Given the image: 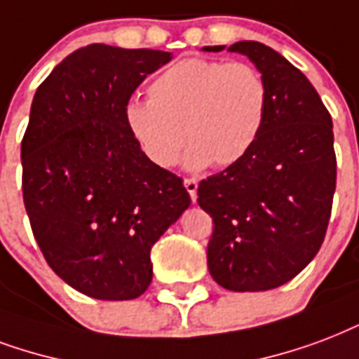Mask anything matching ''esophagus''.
Masks as SVG:
<instances>
[{
    "instance_id": "34e87169",
    "label": "esophagus",
    "mask_w": 359,
    "mask_h": 359,
    "mask_svg": "<svg viewBox=\"0 0 359 359\" xmlns=\"http://www.w3.org/2000/svg\"><path fill=\"white\" fill-rule=\"evenodd\" d=\"M184 188H186V191L190 194L191 201L196 203V199H198V180H196V179H184Z\"/></svg>"
}]
</instances>
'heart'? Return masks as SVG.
<instances>
[{"label":"heart","mask_w":359,"mask_h":359,"mask_svg":"<svg viewBox=\"0 0 359 359\" xmlns=\"http://www.w3.org/2000/svg\"><path fill=\"white\" fill-rule=\"evenodd\" d=\"M150 100H131L124 122L158 168H171L186 141L191 171L229 168L243 160L264 130L269 92L254 65L220 60H180L149 86ZM185 131L182 132V130Z\"/></svg>","instance_id":"heart-1"}]
</instances>
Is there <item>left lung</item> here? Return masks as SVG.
Listing matches in <instances>:
<instances>
[{
	"label": "left lung",
	"mask_w": 359,
	"mask_h": 359,
	"mask_svg": "<svg viewBox=\"0 0 359 359\" xmlns=\"http://www.w3.org/2000/svg\"><path fill=\"white\" fill-rule=\"evenodd\" d=\"M228 50L264 75L269 105L250 152L198 186L215 224L207 264L222 288L265 292L292 280L322 246L337 179L333 124L307 76L277 50L258 41Z\"/></svg>",
	"instance_id": "8db88e82"
}]
</instances>
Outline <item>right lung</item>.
Here are the masks:
<instances>
[{
  "label": "right lung",
  "instance_id": "1",
  "mask_svg": "<svg viewBox=\"0 0 359 359\" xmlns=\"http://www.w3.org/2000/svg\"><path fill=\"white\" fill-rule=\"evenodd\" d=\"M171 52L82 46L41 82L22 139V194L46 264L76 292L135 299L150 248L190 207L182 179L147 158L124 107Z\"/></svg>",
  "mask_w": 359,
  "mask_h": 359
}]
</instances>
